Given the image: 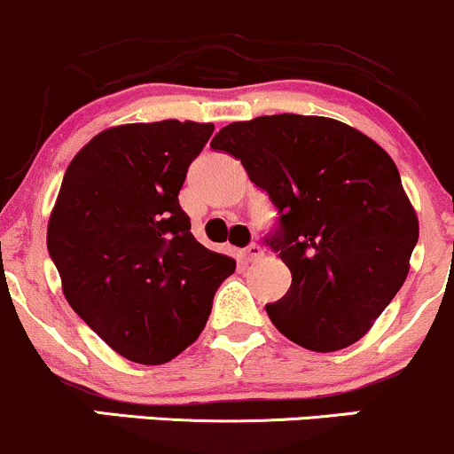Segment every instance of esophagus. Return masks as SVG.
Wrapping results in <instances>:
<instances>
[{
  "label": "esophagus",
  "mask_w": 454,
  "mask_h": 454,
  "mask_svg": "<svg viewBox=\"0 0 454 454\" xmlns=\"http://www.w3.org/2000/svg\"><path fill=\"white\" fill-rule=\"evenodd\" d=\"M243 256H246L247 262L258 261V258L262 256V247L258 246V243H250V246H247L246 250H243Z\"/></svg>",
  "instance_id": "34e87169"
}]
</instances>
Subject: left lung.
Listing matches in <instances>:
<instances>
[{
    "mask_svg": "<svg viewBox=\"0 0 454 454\" xmlns=\"http://www.w3.org/2000/svg\"><path fill=\"white\" fill-rule=\"evenodd\" d=\"M211 148L241 159L278 222L265 237L291 288L265 310L310 351L360 340L395 300L418 243V217L390 154L323 116L278 114L232 122Z\"/></svg>",
    "mask_w": 454,
    "mask_h": 454,
    "instance_id": "obj_1",
    "label": "left lung"
}]
</instances>
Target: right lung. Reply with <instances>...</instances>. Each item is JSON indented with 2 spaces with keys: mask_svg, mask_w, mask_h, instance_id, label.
Listing matches in <instances>:
<instances>
[{
  "mask_svg": "<svg viewBox=\"0 0 454 454\" xmlns=\"http://www.w3.org/2000/svg\"><path fill=\"white\" fill-rule=\"evenodd\" d=\"M213 124H122L90 139L64 174L47 247L64 297L137 364H163L207 325L237 262L192 235L178 192Z\"/></svg>",
  "mask_w": 454,
  "mask_h": 454,
  "instance_id": "add662e5",
  "label": "right lung"
}]
</instances>
